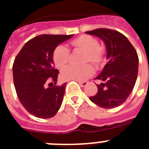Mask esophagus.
Here are the masks:
<instances>
[{"mask_svg": "<svg viewBox=\"0 0 149 149\" xmlns=\"http://www.w3.org/2000/svg\"><path fill=\"white\" fill-rule=\"evenodd\" d=\"M78 84H80L81 86H83V87H84V86H86V85H87L88 83L86 82V81H78Z\"/></svg>", "mask_w": 149, "mask_h": 149, "instance_id": "1", "label": "esophagus"}]
</instances>
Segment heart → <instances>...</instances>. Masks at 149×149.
Instances as JSON below:
<instances>
[{
    "label": "heart",
    "instance_id": "obj_1",
    "mask_svg": "<svg viewBox=\"0 0 149 149\" xmlns=\"http://www.w3.org/2000/svg\"><path fill=\"white\" fill-rule=\"evenodd\" d=\"M70 45L77 51L84 52L83 63L90 62L96 67L103 64L105 58V50L98 45V41L95 37L87 34H83L71 41ZM69 51L63 46H57L54 49L52 59L54 65L58 69H63L69 61ZM94 68L90 64H86L81 67L68 66L61 72L60 77L63 81H85L93 76Z\"/></svg>",
    "mask_w": 149,
    "mask_h": 149
}]
</instances>
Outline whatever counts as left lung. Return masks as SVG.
<instances>
[{
	"label": "left lung",
	"mask_w": 149,
	"mask_h": 149,
	"mask_svg": "<svg viewBox=\"0 0 149 149\" xmlns=\"http://www.w3.org/2000/svg\"><path fill=\"white\" fill-rule=\"evenodd\" d=\"M104 41L108 62L96 80L98 92L89 99L106 109L120 106L131 95L138 74L139 58L136 50L125 36L116 30L98 28L87 31Z\"/></svg>",
	"instance_id": "1"
}]
</instances>
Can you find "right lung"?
Instances as JSON below:
<instances>
[{"mask_svg":"<svg viewBox=\"0 0 149 149\" xmlns=\"http://www.w3.org/2000/svg\"><path fill=\"white\" fill-rule=\"evenodd\" d=\"M72 36H36L25 43L15 57L13 72L17 95L27 111L36 117L51 118L61 106L67 83L48 88L45 84L57 82L59 71L54 67L53 52L59 44Z\"/></svg>","mask_w":149,"mask_h":149,"instance_id":"add662e5","label":"right lung"}]
</instances>
